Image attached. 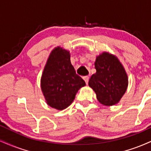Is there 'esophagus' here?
<instances>
[{
	"mask_svg": "<svg viewBox=\"0 0 151 151\" xmlns=\"http://www.w3.org/2000/svg\"><path fill=\"white\" fill-rule=\"evenodd\" d=\"M83 79L87 84V83H88V79H89V77H88V76H85V77H83Z\"/></svg>",
	"mask_w": 151,
	"mask_h": 151,
	"instance_id": "esophagus-1",
	"label": "esophagus"
}]
</instances>
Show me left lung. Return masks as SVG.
<instances>
[{
    "mask_svg": "<svg viewBox=\"0 0 151 151\" xmlns=\"http://www.w3.org/2000/svg\"><path fill=\"white\" fill-rule=\"evenodd\" d=\"M96 73L88 85L96 93L99 101L105 105L117 103L126 91L128 78L124 68L115 56L103 52L96 58Z\"/></svg>",
    "mask_w": 151,
    "mask_h": 151,
    "instance_id": "8db88e82",
    "label": "left lung"
}]
</instances>
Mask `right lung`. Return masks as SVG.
<instances>
[{
    "instance_id": "1",
    "label": "right lung",
    "mask_w": 151,
    "mask_h": 151,
    "mask_svg": "<svg viewBox=\"0 0 151 151\" xmlns=\"http://www.w3.org/2000/svg\"><path fill=\"white\" fill-rule=\"evenodd\" d=\"M41 85L47 103L61 110L73 102L78 90L86 83L76 74L69 51L58 47L49 56Z\"/></svg>"
}]
</instances>
